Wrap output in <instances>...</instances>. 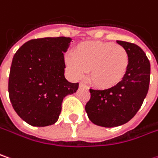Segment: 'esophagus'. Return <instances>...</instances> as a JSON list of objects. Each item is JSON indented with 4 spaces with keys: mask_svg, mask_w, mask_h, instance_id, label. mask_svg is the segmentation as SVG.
<instances>
[{
    "mask_svg": "<svg viewBox=\"0 0 158 158\" xmlns=\"http://www.w3.org/2000/svg\"><path fill=\"white\" fill-rule=\"evenodd\" d=\"M79 88H86V89H88V86H87L86 84L82 83V82H80V83H79Z\"/></svg>",
    "mask_w": 158,
    "mask_h": 158,
    "instance_id": "34e87169",
    "label": "esophagus"
}]
</instances>
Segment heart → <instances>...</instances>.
<instances>
[{
	"mask_svg": "<svg viewBox=\"0 0 158 158\" xmlns=\"http://www.w3.org/2000/svg\"><path fill=\"white\" fill-rule=\"evenodd\" d=\"M64 62L71 77L81 79L88 70V80L99 89L119 85L129 69L130 55L124 46L113 42L88 41L79 44Z\"/></svg>",
	"mask_w": 158,
	"mask_h": 158,
	"instance_id": "obj_1",
	"label": "heart"
}]
</instances>
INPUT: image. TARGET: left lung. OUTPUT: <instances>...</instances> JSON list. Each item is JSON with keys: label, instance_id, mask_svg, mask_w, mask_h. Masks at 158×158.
<instances>
[{"label": "left lung", "instance_id": "8db88e82", "mask_svg": "<svg viewBox=\"0 0 158 158\" xmlns=\"http://www.w3.org/2000/svg\"><path fill=\"white\" fill-rule=\"evenodd\" d=\"M117 43L130 55L125 78L114 88L89 89L91 97L85 106L93 123L106 128L123 125L134 117L148 94L150 80V62L143 50L132 43Z\"/></svg>", "mask_w": 158, "mask_h": 158}]
</instances>
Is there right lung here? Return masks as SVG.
I'll return each instance as SVG.
<instances>
[{
  "instance_id": "right-lung-1",
  "label": "right lung",
  "mask_w": 158,
  "mask_h": 158,
  "mask_svg": "<svg viewBox=\"0 0 158 158\" xmlns=\"http://www.w3.org/2000/svg\"><path fill=\"white\" fill-rule=\"evenodd\" d=\"M70 37H44L25 43L13 56L9 96L15 112L28 124L52 125L58 121L61 103L79 83L64 77V55Z\"/></svg>"
}]
</instances>
